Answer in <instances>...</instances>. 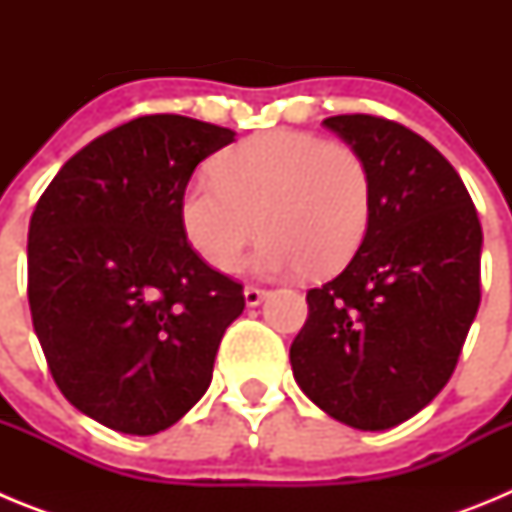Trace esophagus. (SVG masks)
<instances>
[{"mask_svg": "<svg viewBox=\"0 0 512 512\" xmlns=\"http://www.w3.org/2000/svg\"><path fill=\"white\" fill-rule=\"evenodd\" d=\"M266 295H269L266 289L253 287V284H248V287L243 289V297H246V305H248V307H259L261 302L266 300Z\"/></svg>", "mask_w": 512, "mask_h": 512, "instance_id": "34e87169", "label": "esophagus"}]
</instances>
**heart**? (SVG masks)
I'll use <instances>...</instances> for the list:
<instances>
[{
	"instance_id": "heart-1",
	"label": "heart",
	"mask_w": 512,
	"mask_h": 512,
	"mask_svg": "<svg viewBox=\"0 0 512 512\" xmlns=\"http://www.w3.org/2000/svg\"><path fill=\"white\" fill-rule=\"evenodd\" d=\"M215 179L182 194L179 217L192 248L217 271L241 264L248 243L259 274L341 271L372 220V176L354 148L302 130L253 135L215 158Z\"/></svg>"
}]
</instances>
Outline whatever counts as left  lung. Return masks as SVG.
Masks as SVG:
<instances>
[{
	"instance_id": "1",
	"label": "left lung",
	"mask_w": 512,
	"mask_h": 512,
	"mask_svg": "<svg viewBox=\"0 0 512 512\" xmlns=\"http://www.w3.org/2000/svg\"><path fill=\"white\" fill-rule=\"evenodd\" d=\"M323 125L364 158L372 220L346 269L307 292L289 361L323 413L387 431L454 374L479 307L482 225L461 176L418 133L372 115Z\"/></svg>"
}]
</instances>
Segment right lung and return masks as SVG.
I'll list each match as a JSON object with an SVG mask.
<instances>
[{"instance_id":"1","label":"right lung","mask_w":512,"mask_h":512,"mask_svg":"<svg viewBox=\"0 0 512 512\" xmlns=\"http://www.w3.org/2000/svg\"><path fill=\"white\" fill-rule=\"evenodd\" d=\"M233 140L192 117H135L71 156L30 217L35 336L63 397L112 431L153 436L184 418L246 307L179 217L197 164Z\"/></svg>"}]
</instances>
